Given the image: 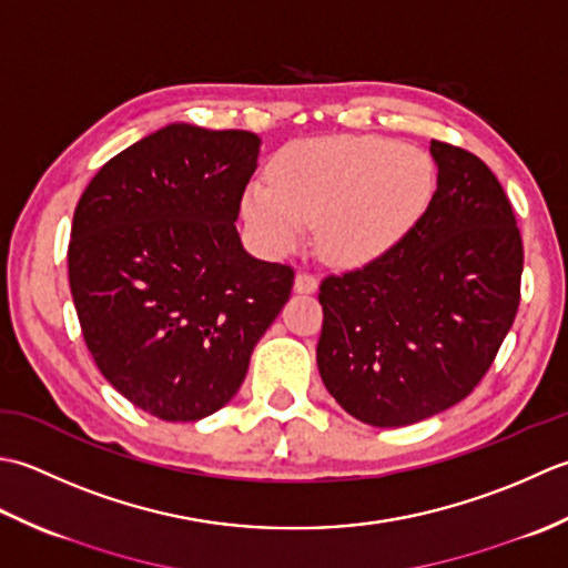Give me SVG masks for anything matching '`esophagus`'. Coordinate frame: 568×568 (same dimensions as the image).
<instances>
[{"label":"esophagus","instance_id":"1","mask_svg":"<svg viewBox=\"0 0 568 568\" xmlns=\"http://www.w3.org/2000/svg\"><path fill=\"white\" fill-rule=\"evenodd\" d=\"M318 288V280L314 274L308 272H298L296 280H294V292L296 294H314Z\"/></svg>","mask_w":568,"mask_h":568}]
</instances>
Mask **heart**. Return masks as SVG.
<instances>
[{"mask_svg": "<svg viewBox=\"0 0 568 568\" xmlns=\"http://www.w3.org/2000/svg\"><path fill=\"white\" fill-rule=\"evenodd\" d=\"M434 164L419 149L382 136H323L276 154L272 181L242 195V217L260 245L284 254L318 223L328 260L363 264L416 225L434 195Z\"/></svg>", "mask_w": 568, "mask_h": 568, "instance_id": "b5f03b06", "label": "heart"}]
</instances>
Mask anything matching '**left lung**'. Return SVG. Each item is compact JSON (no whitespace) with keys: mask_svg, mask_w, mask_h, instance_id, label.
<instances>
[{"mask_svg":"<svg viewBox=\"0 0 568 568\" xmlns=\"http://www.w3.org/2000/svg\"><path fill=\"white\" fill-rule=\"evenodd\" d=\"M426 213L365 267L321 282L323 385L357 422L409 426L454 407L488 373L519 306L523 237L483 161L432 139Z\"/></svg>","mask_w":568,"mask_h":568,"instance_id":"8db88e82","label":"left lung"}]
</instances>
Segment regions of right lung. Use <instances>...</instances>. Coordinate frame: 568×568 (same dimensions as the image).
Listing matches in <instances>:
<instances>
[{
  "mask_svg": "<svg viewBox=\"0 0 568 568\" xmlns=\"http://www.w3.org/2000/svg\"><path fill=\"white\" fill-rule=\"evenodd\" d=\"M260 136L173 122L112 156L73 215L68 280L92 361L134 407L199 422L235 397L294 286L235 220Z\"/></svg>",
  "mask_w": 568,
  "mask_h": 568,
  "instance_id": "1",
  "label": "right lung"
}]
</instances>
